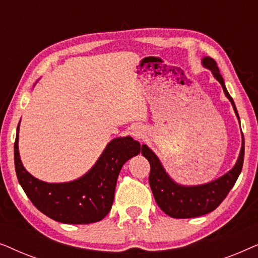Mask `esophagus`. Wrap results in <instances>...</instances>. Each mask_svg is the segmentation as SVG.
<instances>
[{
  "mask_svg": "<svg viewBox=\"0 0 258 258\" xmlns=\"http://www.w3.org/2000/svg\"><path fill=\"white\" fill-rule=\"evenodd\" d=\"M132 135L135 137V139H137V140L143 139L144 129L142 128V126H134L133 130H132Z\"/></svg>",
  "mask_w": 258,
  "mask_h": 258,
  "instance_id": "34e87169",
  "label": "esophagus"
}]
</instances>
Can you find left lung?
I'll list each match as a JSON object with an SVG mask.
<instances>
[{"label":"left lung","instance_id":"8db88e82","mask_svg":"<svg viewBox=\"0 0 258 258\" xmlns=\"http://www.w3.org/2000/svg\"><path fill=\"white\" fill-rule=\"evenodd\" d=\"M202 63L206 68L211 70L215 79L221 83L225 96L230 100L237 118L239 119L234 100L229 95L227 88L224 86L223 77L220 74L216 61L211 57H204ZM142 155L150 163L149 184L158 207L165 214L174 218L199 217L216 209L223 202V200L237 181L242 171L243 160H244V137L242 140L241 153H239L235 167L218 179L202 185L183 186L175 183L164 171L156 155L146 144L142 146Z\"/></svg>","mask_w":258,"mask_h":258}]
</instances>
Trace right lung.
Masks as SVG:
<instances>
[{
  "instance_id": "right-lung-1",
  "label": "right lung",
  "mask_w": 258,
  "mask_h": 258,
  "mask_svg": "<svg viewBox=\"0 0 258 258\" xmlns=\"http://www.w3.org/2000/svg\"><path fill=\"white\" fill-rule=\"evenodd\" d=\"M140 151L137 141L118 137L108 144L96 164L81 178L68 183L42 182L31 176L20 160L17 126L14 160L21 186L41 213L61 223L89 224L101 221L110 211L121 168Z\"/></svg>"
}]
</instances>
